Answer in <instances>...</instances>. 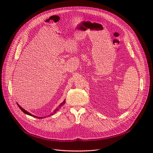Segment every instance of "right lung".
Instances as JSON below:
<instances>
[{
    "instance_id": "right-lung-1",
    "label": "right lung",
    "mask_w": 153,
    "mask_h": 153,
    "mask_svg": "<svg viewBox=\"0 0 153 153\" xmlns=\"http://www.w3.org/2000/svg\"><path fill=\"white\" fill-rule=\"evenodd\" d=\"M65 100H63V102H62V103H61L60 104V105L56 109V110L54 111V112L51 114V115H53V114H54V113H56L57 111H59V109L61 108V106H62V105H63L64 104H65ZM17 105H18V106L19 107V108L20 109V110H22V111L25 114H28V115H29V116H33V117H36V118H38V119H42V118H43V117H37V116H34V115H33V114H30V113H28V111H27L26 110H24V108H22L18 103H17Z\"/></svg>"
}]
</instances>
